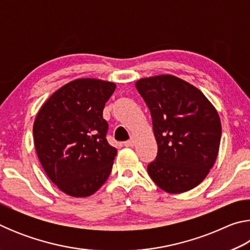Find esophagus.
Segmentation results:
<instances>
[{"label":"esophagus","mask_w":250,"mask_h":250,"mask_svg":"<svg viewBox=\"0 0 250 250\" xmlns=\"http://www.w3.org/2000/svg\"><path fill=\"white\" fill-rule=\"evenodd\" d=\"M125 146H128V147H131V146H134V139L133 138H131L129 141H125Z\"/></svg>","instance_id":"1"}]
</instances>
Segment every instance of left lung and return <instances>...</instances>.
<instances>
[{"instance_id":"obj_1","label":"left lung","mask_w":250,"mask_h":250,"mask_svg":"<svg viewBox=\"0 0 250 250\" xmlns=\"http://www.w3.org/2000/svg\"><path fill=\"white\" fill-rule=\"evenodd\" d=\"M152 117L158 155L147 166L164 192L180 194L202 183L216 161L222 137L217 110L203 92L173 75L135 82Z\"/></svg>"}]
</instances>
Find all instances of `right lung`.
<instances>
[{"label":"right lung","mask_w":250,"mask_h":250,"mask_svg":"<svg viewBox=\"0 0 250 250\" xmlns=\"http://www.w3.org/2000/svg\"><path fill=\"white\" fill-rule=\"evenodd\" d=\"M116 83L78 78L42 105L33 125L34 145L46 175L62 193L88 197L107 181L117 149L105 139L104 104Z\"/></svg>","instance_id":"1"}]
</instances>
